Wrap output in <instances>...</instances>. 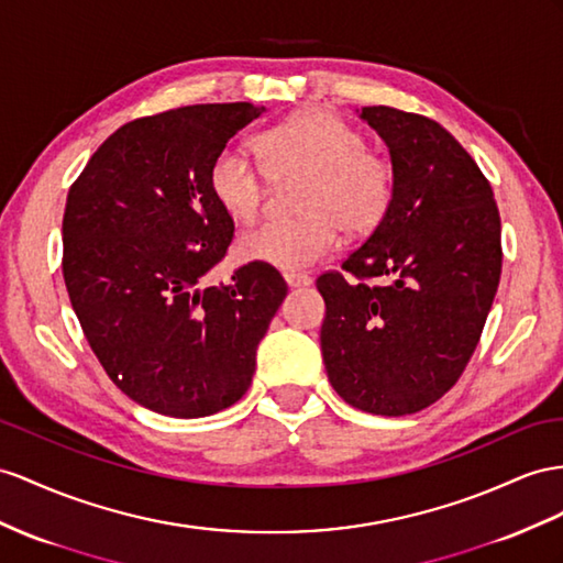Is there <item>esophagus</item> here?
<instances>
[{
    "instance_id": "1",
    "label": "esophagus",
    "mask_w": 563,
    "mask_h": 563,
    "mask_svg": "<svg viewBox=\"0 0 563 563\" xmlns=\"http://www.w3.org/2000/svg\"><path fill=\"white\" fill-rule=\"evenodd\" d=\"M285 283L290 287H309L311 278L305 276V273H285Z\"/></svg>"
}]
</instances>
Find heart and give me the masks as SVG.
<instances>
[{"mask_svg": "<svg viewBox=\"0 0 563 563\" xmlns=\"http://www.w3.org/2000/svg\"><path fill=\"white\" fill-rule=\"evenodd\" d=\"M264 166L228 144L209 168L211 192L240 223L262 211L268 178H305L297 192L295 221H268L244 233L238 252L244 262L280 271L309 268L333 252L338 228L344 235L376 230L393 207L395 166L368 150L366 135L325 109H313L271 128L258 137Z\"/></svg>", "mask_w": 563, "mask_h": 563, "instance_id": "b5f03b06", "label": "heart"}]
</instances>
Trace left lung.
Masks as SVG:
<instances>
[{"mask_svg": "<svg viewBox=\"0 0 563 563\" xmlns=\"http://www.w3.org/2000/svg\"><path fill=\"white\" fill-rule=\"evenodd\" d=\"M362 119L390 147L395 199L342 262L351 278L316 280L321 352L347 405L407 416L450 390L475 352L499 285L501 223L483 170L440 123L393 107H364Z\"/></svg>", "mask_w": 563, "mask_h": 563, "instance_id": "1", "label": "left lung"}]
</instances>
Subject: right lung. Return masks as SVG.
I'll return each instance as SVG.
<instances>
[{
    "label": "right lung",
    "instance_id": "obj_1",
    "mask_svg": "<svg viewBox=\"0 0 563 563\" xmlns=\"http://www.w3.org/2000/svg\"><path fill=\"white\" fill-rule=\"evenodd\" d=\"M262 111L195 104L135 119L99 144L68 190L70 307L113 385L173 419L211 416L247 393L287 295L280 273L254 262L207 285L235 233L209 168Z\"/></svg>",
    "mask_w": 563,
    "mask_h": 563
}]
</instances>
